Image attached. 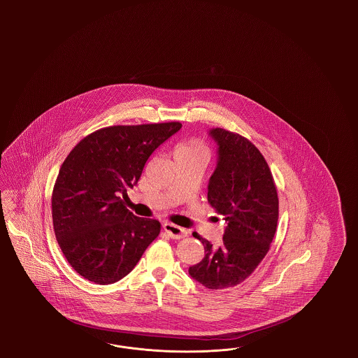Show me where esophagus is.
<instances>
[{
    "mask_svg": "<svg viewBox=\"0 0 358 358\" xmlns=\"http://www.w3.org/2000/svg\"><path fill=\"white\" fill-rule=\"evenodd\" d=\"M164 231L172 238H184L187 236V231L185 228L178 227L173 223H164Z\"/></svg>",
    "mask_w": 358,
    "mask_h": 358,
    "instance_id": "obj_1",
    "label": "esophagus"
}]
</instances>
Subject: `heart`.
I'll list each match as a JSON object with an SVG mask.
<instances>
[{
    "instance_id": "b5f03b06",
    "label": "heart",
    "mask_w": 358,
    "mask_h": 358,
    "mask_svg": "<svg viewBox=\"0 0 358 358\" xmlns=\"http://www.w3.org/2000/svg\"><path fill=\"white\" fill-rule=\"evenodd\" d=\"M176 152H203V148L198 144H182L176 150Z\"/></svg>"
}]
</instances>
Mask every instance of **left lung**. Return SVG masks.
<instances>
[{
    "label": "left lung",
    "mask_w": 358,
    "mask_h": 358,
    "mask_svg": "<svg viewBox=\"0 0 358 358\" xmlns=\"http://www.w3.org/2000/svg\"><path fill=\"white\" fill-rule=\"evenodd\" d=\"M217 145V168L208 181L207 201L227 226L220 247L202 241L205 257L189 274L207 289L224 290L247 280L271 248L278 222V195L269 165L244 136L211 129Z\"/></svg>",
    "instance_id": "8db88e82"
}]
</instances>
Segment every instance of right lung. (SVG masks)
<instances>
[{
  "label": "right lung",
  "mask_w": 358,
  "mask_h": 358,
  "mask_svg": "<svg viewBox=\"0 0 358 358\" xmlns=\"http://www.w3.org/2000/svg\"><path fill=\"white\" fill-rule=\"evenodd\" d=\"M181 127L180 122L105 127L66 156L52 192L55 235L87 281H120L159 236V220L135 217L123 199L155 150Z\"/></svg>",
  "instance_id": "1"
}]
</instances>
